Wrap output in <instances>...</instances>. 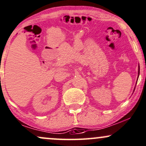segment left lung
<instances>
[{
    "label": "left lung",
    "mask_w": 146,
    "mask_h": 146,
    "mask_svg": "<svg viewBox=\"0 0 146 146\" xmlns=\"http://www.w3.org/2000/svg\"><path fill=\"white\" fill-rule=\"evenodd\" d=\"M138 73L139 74V71H138Z\"/></svg>",
    "instance_id": "8db88e82"
}]
</instances>
